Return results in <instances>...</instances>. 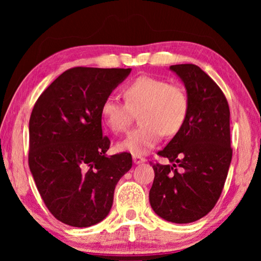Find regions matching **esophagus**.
<instances>
[{"label": "esophagus", "mask_w": 261, "mask_h": 261, "mask_svg": "<svg viewBox=\"0 0 261 261\" xmlns=\"http://www.w3.org/2000/svg\"><path fill=\"white\" fill-rule=\"evenodd\" d=\"M146 160H145V158L140 156V155H134V162L136 163V165H139V163H143Z\"/></svg>", "instance_id": "34e87169"}]
</instances>
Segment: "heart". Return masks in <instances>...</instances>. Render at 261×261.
Instances as JSON below:
<instances>
[{
  "mask_svg": "<svg viewBox=\"0 0 261 261\" xmlns=\"http://www.w3.org/2000/svg\"><path fill=\"white\" fill-rule=\"evenodd\" d=\"M125 102L109 96L101 105L103 122L116 134L124 132L139 112L140 125L120 144L121 151L143 155L160 141L162 135L175 136L182 129L189 114V98L178 84L166 79L140 76L123 88Z\"/></svg>",
  "mask_w": 261,
  "mask_h": 261,
  "instance_id": "1",
  "label": "heart"
}]
</instances>
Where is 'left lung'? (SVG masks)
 <instances>
[{
  "label": "left lung",
  "mask_w": 261,
  "mask_h": 261,
  "mask_svg": "<svg viewBox=\"0 0 261 261\" xmlns=\"http://www.w3.org/2000/svg\"><path fill=\"white\" fill-rule=\"evenodd\" d=\"M170 69L187 88L189 114L178 134L158 152L171 165L151 162L155 176L149 202L162 219L190 223L208 214L222 193L232 156L230 110L221 88L198 65Z\"/></svg>",
  "instance_id": "obj_1"
}]
</instances>
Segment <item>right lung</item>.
I'll return each mask as SVG.
<instances>
[{"instance_id": "1", "label": "right lung", "mask_w": 261, "mask_h": 261, "mask_svg": "<svg viewBox=\"0 0 261 261\" xmlns=\"http://www.w3.org/2000/svg\"><path fill=\"white\" fill-rule=\"evenodd\" d=\"M131 69L76 67L57 77L30 117L29 166L50 213L71 227L108 215L115 187L132 167L130 153L106 155L101 105Z\"/></svg>"}]
</instances>
